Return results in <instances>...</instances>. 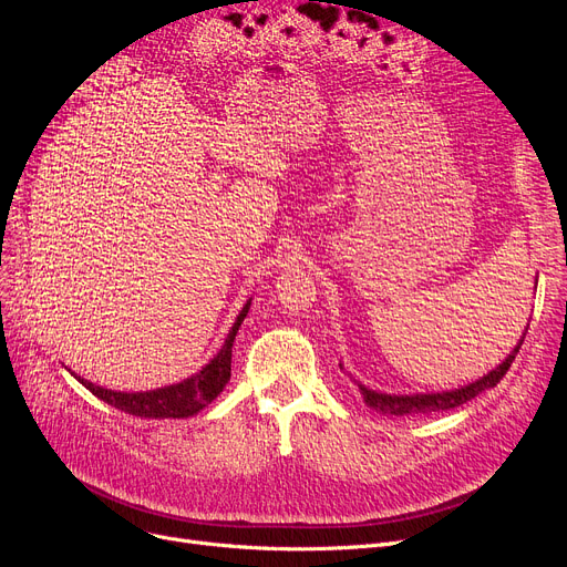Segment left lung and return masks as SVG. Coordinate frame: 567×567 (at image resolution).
Wrapping results in <instances>:
<instances>
[{
    "mask_svg": "<svg viewBox=\"0 0 567 567\" xmlns=\"http://www.w3.org/2000/svg\"><path fill=\"white\" fill-rule=\"evenodd\" d=\"M528 331V326H526ZM526 333L522 336V340L517 342V347L508 353V359H505L501 365H496L492 372H487L485 377L475 379L468 385H462V389L455 391H441V393H413V395H389V393H377L365 389L363 383H359L361 395L365 400L368 406L381 411V413H391V415H413V413H434V411H449L455 409L468 400H473L475 395H481L487 389H494V385L505 377V372L511 370L515 355L524 342Z\"/></svg>",
    "mask_w": 567,
    "mask_h": 567,
    "instance_id": "obj_1",
    "label": "left lung"
}]
</instances>
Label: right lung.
<instances>
[{
    "instance_id": "1",
    "label": "right lung",
    "mask_w": 567,
    "mask_h": 567,
    "mask_svg": "<svg viewBox=\"0 0 567 567\" xmlns=\"http://www.w3.org/2000/svg\"><path fill=\"white\" fill-rule=\"evenodd\" d=\"M250 310V301L244 306V310L238 312L231 331L225 338L223 349L208 361L197 374L165 385V389L156 391H144V393H122V391H110L103 389V385H96L86 379L75 377L86 391H92L99 400L107 402L114 409H122L124 413L140 415V419H188V415H195L202 411L206 404H212L227 385L231 377V344L238 333V326L246 319Z\"/></svg>"
}]
</instances>
